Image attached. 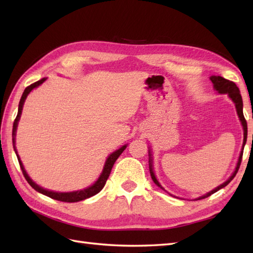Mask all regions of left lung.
Listing matches in <instances>:
<instances>
[{"instance_id":"obj_1","label":"left lung","mask_w":253,"mask_h":253,"mask_svg":"<svg viewBox=\"0 0 253 253\" xmlns=\"http://www.w3.org/2000/svg\"><path fill=\"white\" fill-rule=\"evenodd\" d=\"M210 79H211V82L213 83V87L214 89H215L218 93H226L230 99H232V101L235 103V106H236V111H237V114H238V117L239 120L241 122V125H243V128H244V143H243V149H241V152H240V155H239V159H238V162H237V166H236L235 169V171L233 173V175L229 177V178L224 182V184L219 185L218 187H216L215 189H213L212 191L208 192L207 195H204L200 198H198L197 200H200V199H204V198H208L211 195H213L214 192L218 191L219 189H222V188H224L225 186H227L230 181L233 180L234 177L236 176V174H237V171L239 169V166H240V163H241V159H243V153H244V148H245V144H246V141H247V133H248V128H247V122H246V118L244 116V112H243V98H241V94H240V91L238 89L237 85H236L235 83L230 82V80H227L225 79L221 76H211L210 77ZM149 169H150V174H151V178L152 180L154 181V184L159 186L161 189L165 190L164 188L160 185V182L158 181L157 177H155L154 173H153V166H152V158H151V152H150L149 150Z\"/></svg>"}]
</instances>
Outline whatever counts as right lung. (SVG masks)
Returning a JSON list of instances; mask_svg holds the SVG:
<instances>
[{"instance_id": "right-lung-1", "label": "right lung", "mask_w": 253, "mask_h": 253, "mask_svg": "<svg viewBox=\"0 0 253 253\" xmlns=\"http://www.w3.org/2000/svg\"><path fill=\"white\" fill-rule=\"evenodd\" d=\"M45 80H46V78H42L40 80H38V82L34 83L32 84L28 85V87L25 89L23 95H21L20 101H19V105H18L17 116H16L15 121H14V124H13V144H14V150H15L16 155H17V159H18V162H19V165H20V169H21V170H23V174L25 176L26 180L28 181V184L32 188H34L36 191L40 192V193H42V195H44V196L50 197L52 199H54V200L63 201V202H78V201L84 200V199H88L90 197H92V196L96 195V193H99L102 190V188L104 187L105 182H106L107 178H109V176L111 174V170H112L113 165H114L115 161L123 153L124 150L126 149L127 144H125V146H123L122 148L116 150L115 152H113L112 154H110V157L106 159V162H105V165H104V168H103V170H102V173H101L100 177L98 178V180H96L92 186L85 188V189H84V190H78V191H73V192H54V191H50V190L43 189V188H42V187L38 186L35 181H32V179L28 176V174L26 173V170L24 169V165H23V163H21V161H20L18 154H17V151H16V148H15V136H16V129H17V125H18L19 118H20V115H21V111H23V106H24V103H25V100L27 98V95L30 93V91L32 89H35V88L38 87V85H40L41 84H43Z\"/></svg>"}]
</instances>
